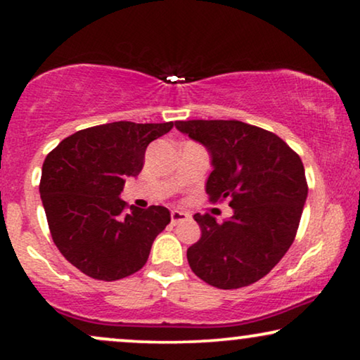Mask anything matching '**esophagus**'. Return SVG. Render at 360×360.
<instances>
[{"instance_id":"34e87169","label":"esophagus","mask_w":360,"mask_h":360,"mask_svg":"<svg viewBox=\"0 0 360 360\" xmlns=\"http://www.w3.org/2000/svg\"><path fill=\"white\" fill-rule=\"evenodd\" d=\"M190 216L184 213V211H172L170 213V219H172V224H179V223H184V221L188 219Z\"/></svg>"}]
</instances>
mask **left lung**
I'll use <instances>...</instances> for the list:
<instances>
[{"label":"left lung","instance_id":"obj_1","mask_svg":"<svg viewBox=\"0 0 360 360\" xmlns=\"http://www.w3.org/2000/svg\"><path fill=\"white\" fill-rule=\"evenodd\" d=\"M175 126L210 150L211 203L228 198L234 210L223 223L210 213L193 216L201 238L186 250L190 267L216 288L248 287L293 244L308 195L303 162L277 134L243 121L191 120Z\"/></svg>","mask_w":360,"mask_h":360}]
</instances>
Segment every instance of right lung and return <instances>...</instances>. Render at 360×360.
Here are the masks:
<instances>
[{"label": "right lung", "mask_w": 360, "mask_h": 360, "mask_svg": "<svg viewBox=\"0 0 360 360\" xmlns=\"http://www.w3.org/2000/svg\"><path fill=\"white\" fill-rule=\"evenodd\" d=\"M174 122L131 121L68 136L42 165L39 191L53 244L88 277L112 282L144 267L157 234L170 223L164 206L147 210L120 198L126 176L144 167L147 146Z\"/></svg>", "instance_id": "1"}]
</instances>
